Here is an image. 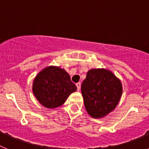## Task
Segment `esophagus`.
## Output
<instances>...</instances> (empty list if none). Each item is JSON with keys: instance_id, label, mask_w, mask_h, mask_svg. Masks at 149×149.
<instances>
[{"instance_id": "esophagus-1", "label": "esophagus", "mask_w": 149, "mask_h": 149, "mask_svg": "<svg viewBox=\"0 0 149 149\" xmlns=\"http://www.w3.org/2000/svg\"><path fill=\"white\" fill-rule=\"evenodd\" d=\"M81 83H77V84H76V86H77V89L78 91L81 89Z\"/></svg>"}]
</instances>
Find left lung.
I'll list each match as a JSON object with an SVG mask.
<instances>
[{"label":"left lung","instance_id":"8db88e82","mask_svg":"<svg viewBox=\"0 0 149 149\" xmlns=\"http://www.w3.org/2000/svg\"><path fill=\"white\" fill-rule=\"evenodd\" d=\"M84 105L93 118H102L115 109L122 93L121 81L104 68L91 69L81 85Z\"/></svg>","mask_w":149,"mask_h":149}]
</instances>
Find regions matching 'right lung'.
Returning a JSON list of instances; mask_svg holds the SVG:
<instances>
[{
	"label": "right lung",
	"mask_w": 149,
	"mask_h": 149,
	"mask_svg": "<svg viewBox=\"0 0 149 149\" xmlns=\"http://www.w3.org/2000/svg\"><path fill=\"white\" fill-rule=\"evenodd\" d=\"M77 90L70 76L56 66L46 67L35 77L33 93L39 103L47 108H56L65 103L71 93Z\"/></svg>",
	"instance_id": "right-lung-1"
}]
</instances>
